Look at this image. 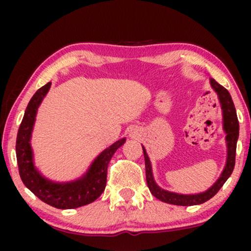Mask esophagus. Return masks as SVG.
<instances>
[{"instance_id":"esophagus-1","label":"esophagus","mask_w":251,"mask_h":251,"mask_svg":"<svg viewBox=\"0 0 251 251\" xmlns=\"http://www.w3.org/2000/svg\"><path fill=\"white\" fill-rule=\"evenodd\" d=\"M130 137H132V138H136V137H138V131H137L136 129H131L130 130Z\"/></svg>"}]
</instances>
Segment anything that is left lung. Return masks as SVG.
I'll use <instances>...</instances> for the list:
<instances>
[{"label": "left lung", "instance_id": "8db88e82", "mask_svg": "<svg viewBox=\"0 0 251 251\" xmlns=\"http://www.w3.org/2000/svg\"><path fill=\"white\" fill-rule=\"evenodd\" d=\"M211 87L217 92L219 100L222 104L223 116H224V130L226 132V142H227V161H226L225 169L223 171L222 176L218 178V180L209 188L208 191L203 192L200 194H192V195H183L173 193V192L164 191L160 188L155 184L153 179L152 168H151V162L149 156H147L146 151L143 147L144 157H145V169H146V181L151 193H152L156 199H159L162 202L176 205H195L204 203L205 201L210 200L212 197L217 194V192L221 190L223 185L228 177L231 176L235 166V153H236V142L239 138V121L236 116V111L233 104L232 97L229 92L226 89L217 83L214 78L210 80Z\"/></svg>", "mask_w": 251, "mask_h": 251}]
</instances>
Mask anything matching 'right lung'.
<instances>
[{
  "mask_svg": "<svg viewBox=\"0 0 251 251\" xmlns=\"http://www.w3.org/2000/svg\"><path fill=\"white\" fill-rule=\"evenodd\" d=\"M51 83L40 88L30 99L20 123L16 142V155L18 170L23 183L41 201L58 209H74L94 202L100 197L106 187L107 167L113 154L126 142V138L106 149L91 164L90 169L81 179L66 184H56L41 176L33 164L30 149V133L35 121V115L41 101L49 91Z\"/></svg>",
  "mask_w": 251,
  "mask_h": 251,
  "instance_id": "right-lung-1",
  "label": "right lung"
}]
</instances>
